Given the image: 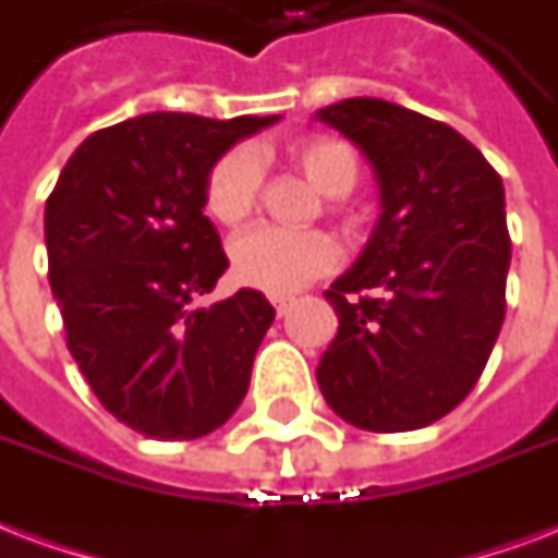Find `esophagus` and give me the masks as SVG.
Here are the masks:
<instances>
[{"instance_id": "obj_1", "label": "esophagus", "mask_w": 558, "mask_h": 558, "mask_svg": "<svg viewBox=\"0 0 558 558\" xmlns=\"http://www.w3.org/2000/svg\"><path fill=\"white\" fill-rule=\"evenodd\" d=\"M271 307H275V313H278V316H287L289 307H292V298L275 295V298H271Z\"/></svg>"}]
</instances>
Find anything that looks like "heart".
I'll return each instance as SVG.
<instances>
[{"label": "heart", "instance_id": "heart-1", "mask_svg": "<svg viewBox=\"0 0 558 558\" xmlns=\"http://www.w3.org/2000/svg\"><path fill=\"white\" fill-rule=\"evenodd\" d=\"M301 175L318 193L342 198L360 181V157L345 140L304 137L287 148ZM263 172L248 148H228L216 157L204 178V207L216 222L240 225L260 202ZM339 260V248L327 233L283 231L257 225L231 242V275L236 283L269 295H289L322 278Z\"/></svg>", "mask_w": 558, "mask_h": 558}]
</instances>
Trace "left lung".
I'll use <instances>...</instances> for the list:
<instances>
[{"label": "left lung", "instance_id": "1", "mask_svg": "<svg viewBox=\"0 0 558 558\" xmlns=\"http://www.w3.org/2000/svg\"><path fill=\"white\" fill-rule=\"evenodd\" d=\"M318 119L368 157L383 207L325 292L339 330L318 389L360 430H418L465 401L504 325V181L459 131L392 101H336Z\"/></svg>", "mask_w": 558, "mask_h": 558}]
</instances>
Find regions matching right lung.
Segmentation results:
<instances>
[{
	"instance_id": "obj_1",
	"label": "right lung",
	"mask_w": 558,
	"mask_h": 558,
	"mask_svg": "<svg viewBox=\"0 0 558 558\" xmlns=\"http://www.w3.org/2000/svg\"><path fill=\"white\" fill-rule=\"evenodd\" d=\"M275 119H125L84 140L46 198L66 348L101 407L148 439L207 436L248 392L275 307L257 289L193 307L228 269L204 178Z\"/></svg>"
}]
</instances>
